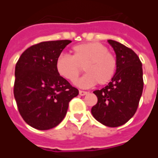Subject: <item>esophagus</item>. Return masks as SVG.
I'll use <instances>...</instances> for the list:
<instances>
[{"instance_id": "esophagus-1", "label": "esophagus", "mask_w": 158, "mask_h": 158, "mask_svg": "<svg viewBox=\"0 0 158 158\" xmlns=\"http://www.w3.org/2000/svg\"><path fill=\"white\" fill-rule=\"evenodd\" d=\"M87 91H84V90H79V95L80 96H85L87 95Z\"/></svg>"}]
</instances>
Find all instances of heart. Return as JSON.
<instances>
[{"label":"heart","instance_id":"obj_1","mask_svg":"<svg viewBox=\"0 0 158 158\" xmlns=\"http://www.w3.org/2000/svg\"><path fill=\"white\" fill-rule=\"evenodd\" d=\"M72 56L62 54L56 58V69L70 82H75L84 70L86 74L78 81V85L88 88L105 85L113 79L116 73L117 60L108 52L106 45L100 42L83 43L73 46Z\"/></svg>","mask_w":158,"mask_h":158}]
</instances>
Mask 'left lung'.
<instances>
[{
  "mask_svg": "<svg viewBox=\"0 0 158 158\" xmlns=\"http://www.w3.org/2000/svg\"><path fill=\"white\" fill-rule=\"evenodd\" d=\"M108 43L116 53V73L106 87L94 91L98 101L91 113L104 125L118 127L128 122L138 108L144 86L142 63L132 49L113 40Z\"/></svg>",
  "mask_w": 158,
  "mask_h": 158,
  "instance_id": "obj_1",
  "label": "left lung"
}]
</instances>
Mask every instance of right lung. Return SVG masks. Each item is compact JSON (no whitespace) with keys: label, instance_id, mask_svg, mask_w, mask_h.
<instances>
[{"label":"right lung","instance_id":"add662e5","mask_svg":"<svg viewBox=\"0 0 158 158\" xmlns=\"http://www.w3.org/2000/svg\"><path fill=\"white\" fill-rule=\"evenodd\" d=\"M71 42H40L25 50L17 62L14 97L23 119L35 129L47 130L58 125L69 102L79 95L56 69V58Z\"/></svg>","mask_w":158,"mask_h":158}]
</instances>
